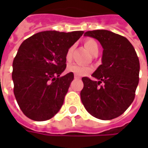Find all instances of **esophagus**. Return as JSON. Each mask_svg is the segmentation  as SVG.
<instances>
[{
    "mask_svg": "<svg viewBox=\"0 0 148 148\" xmlns=\"http://www.w3.org/2000/svg\"><path fill=\"white\" fill-rule=\"evenodd\" d=\"M74 78H75V79H80L81 77L77 76V75H74Z\"/></svg>",
    "mask_w": 148,
    "mask_h": 148,
    "instance_id": "obj_1",
    "label": "esophagus"
}]
</instances>
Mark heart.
Instances as JSON below:
<instances>
[{
  "mask_svg": "<svg viewBox=\"0 0 148 148\" xmlns=\"http://www.w3.org/2000/svg\"><path fill=\"white\" fill-rule=\"evenodd\" d=\"M84 45L86 47V48L91 53V54H96L97 52H98L99 50V47L97 42L94 40L93 39H88L85 41ZM73 50H74V47H71L68 49L66 54V59L67 61H71L72 58V53H73ZM67 71L71 73H74V75H77V76H84L86 74H90L92 71V68L89 67V66H82V65L74 64L68 66Z\"/></svg>",
  "mask_w": 148,
  "mask_h": 148,
  "instance_id": "b5f03b06",
  "label": "heart"
}]
</instances>
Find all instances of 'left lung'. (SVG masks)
Listing matches in <instances>:
<instances>
[{
  "label": "left lung",
  "mask_w": 148,
  "mask_h": 148,
  "mask_svg": "<svg viewBox=\"0 0 148 148\" xmlns=\"http://www.w3.org/2000/svg\"><path fill=\"white\" fill-rule=\"evenodd\" d=\"M84 35L97 39L104 50L102 63L92 74L98 81L82 78V102L88 112L97 119L118 117L135 98L140 74L136 52L125 37L110 31H88Z\"/></svg>",
  "instance_id": "left-lung-1"
}]
</instances>
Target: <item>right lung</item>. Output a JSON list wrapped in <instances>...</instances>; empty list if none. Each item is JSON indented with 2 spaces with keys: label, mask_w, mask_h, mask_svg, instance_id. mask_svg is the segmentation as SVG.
<instances>
[{
  "label": "right lung",
  "mask_w": 148,
  "mask_h": 148,
  "mask_svg": "<svg viewBox=\"0 0 148 148\" xmlns=\"http://www.w3.org/2000/svg\"><path fill=\"white\" fill-rule=\"evenodd\" d=\"M83 31H45L21 43L12 62L14 95L24 114L43 121L55 116L64 101L74 74L60 77L66 67V54Z\"/></svg>",
  "instance_id": "right-lung-1"
}]
</instances>
